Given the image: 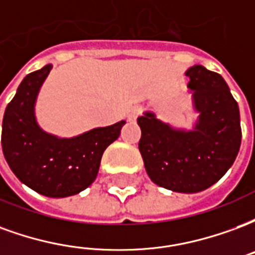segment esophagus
I'll return each mask as SVG.
<instances>
[{"mask_svg":"<svg viewBox=\"0 0 255 255\" xmlns=\"http://www.w3.org/2000/svg\"><path fill=\"white\" fill-rule=\"evenodd\" d=\"M140 112H142V109H140L139 106H133L132 109L129 111V115H128V120H129V122H135V120L138 119L139 115H140Z\"/></svg>","mask_w":255,"mask_h":255,"instance_id":"1","label":"esophagus"}]
</instances>
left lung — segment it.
Wrapping results in <instances>:
<instances>
[{"instance_id": "left-lung-1", "label": "left lung", "mask_w": 255, "mask_h": 255, "mask_svg": "<svg viewBox=\"0 0 255 255\" xmlns=\"http://www.w3.org/2000/svg\"><path fill=\"white\" fill-rule=\"evenodd\" d=\"M194 109L192 129H179L146 112L138 117L139 151L151 182L175 192L194 194L217 183L241 149L239 106L221 75L202 65L186 71Z\"/></svg>"}]
</instances>
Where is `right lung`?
<instances>
[{
    "label": "right lung",
    "instance_id": "add662e5",
    "mask_svg": "<svg viewBox=\"0 0 255 255\" xmlns=\"http://www.w3.org/2000/svg\"><path fill=\"white\" fill-rule=\"evenodd\" d=\"M52 65L28 73L5 109L1 144L16 177L45 197L65 198L89 187L98 175L105 149L115 142L124 120L73 136L58 138L36 123L35 101Z\"/></svg>",
    "mask_w": 255,
    "mask_h": 255
}]
</instances>
